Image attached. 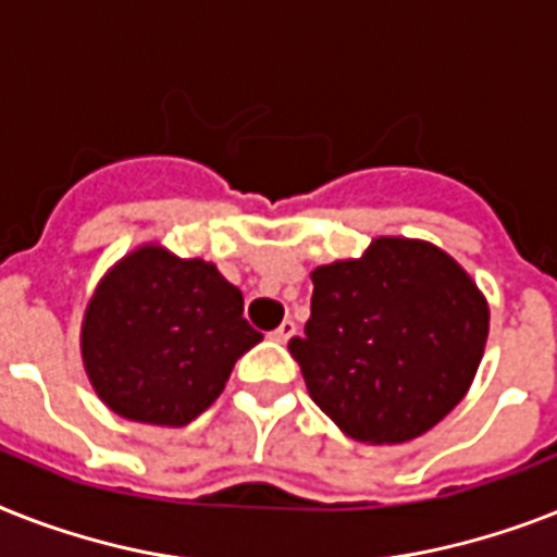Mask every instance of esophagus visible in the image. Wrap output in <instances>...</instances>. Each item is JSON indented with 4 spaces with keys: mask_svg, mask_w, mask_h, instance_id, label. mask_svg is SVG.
Returning a JSON list of instances; mask_svg holds the SVG:
<instances>
[{
    "mask_svg": "<svg viewBox=\"0 0 557 557\" xmlns=\"http://www.w3.org/2000/svg\"><path fill=\"white\" fill-rule=\"evenodd\" d=\"M294 332H297V325H294V320H283V323H280L277 329L271 332V337H274V341H277V343H288L294 337Z\"/></svg>",
    "mask_w": 557,
    "mask_h": 557,
    "instance_id": "34e87169",
    "label": "esophagus"
}]
</instances>
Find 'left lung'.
<instances>
[{
    "label": "left lung",
    "instance_id": "8db88e82",
    "mask_svg": "<svg viewBox=\"0 0 557 557\" xmlns=\"http://www.w3.org/2000/svg\"><path fill=\"white\" fill-rule=\"evenodd\" d=\"M311 318L288 341L311 400L360 443H404L463 400L490 306L446 251L377 237L357 260L311 271Z\"/></svg>",
    "mask_w": 557,
    "mask_h": 557
}]
</instances>
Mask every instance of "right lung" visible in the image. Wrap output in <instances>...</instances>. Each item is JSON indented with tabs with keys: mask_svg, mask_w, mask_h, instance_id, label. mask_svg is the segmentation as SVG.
<instances>
[{
	"mask_svg": "<svg viewBox=\"0 0 557 557\" xmlns=\"http://www.w3.org/2000/svg\"><path fill=\"white\" fill-rule=\"evenodd\" d=\"M260 341L243 318V294L214 263L183 260L153 243L99 280L79 334L99 400L151 426L191 423Z\"/></svg>",
	"mask_w": 557,
	"mask_h": 557,
	"instance_id": "1",
	"label": "right lung"
}]
</instances>
